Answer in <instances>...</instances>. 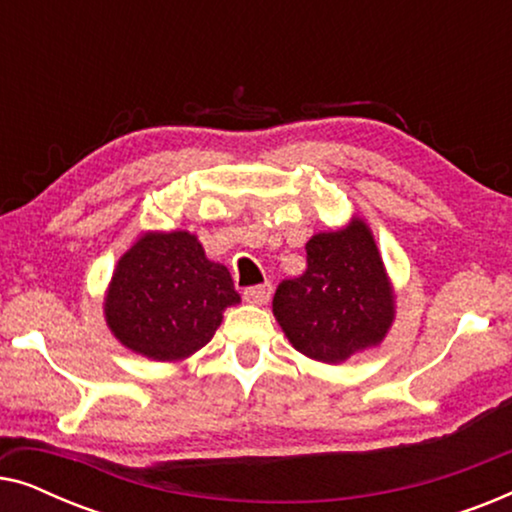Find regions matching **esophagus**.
Here are the masks:
<instances>
[{
    "mask_svg": "<svg viewBox=\"0 0 512 512\" xmlns=\"http://www.w3.org/2000/svg\"><path fill=\"white\" fill-rule=\"evenodd\" d=\"M272 296V286L270 284H261V286H251V289L244 291V300L251 305H268V300Z\"/></svg>",
    "mask_w": 512,
    "mask_h": 512,
    "instance_id": "1",
    "label": "esophagus"
}]
</instances>
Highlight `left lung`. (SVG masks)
<instances>
[{
  "label": "left lung",
  "mask_w": 512,
  "mask_h": 512,
  "mask_svg": "<svg viewBox=\"0 0 512 512\" xmlns=\"http://www.w3.org/2000/svg\"><path fill=\"white\" fill-rule=\"evenodd\" d=\"M307 270L279 284L272 314L293 349L338 366L380 347L396 319V291L373 230L361 216L312 235Z\"/></svg>",
  "instance_id": "left-lung-1"
}]
</instances>
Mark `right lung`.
Returning a JSON list of instances; mask_svg holds the SVG:
<instances>
[{
	"instance_id": "obj_1",
	"label": "right lung",
	"mask_w": 512,
	"mask_h": 512,
	"mask_svg": "<svg viewBox=\"0 0 512 512\" xmlns=\"http://www.w3.org/2000/svg\"><path fill=\"white\" fill-rule=\"evenodd\" d=\"M102 305L125 349L177 363L214 338L226 307L240 305V293L226 265L209 261L198 235L146 230L118 258Z\"/></svg>"
}]
</instances>
